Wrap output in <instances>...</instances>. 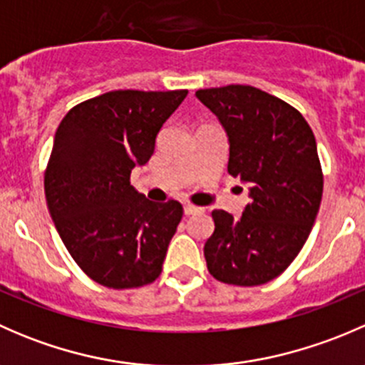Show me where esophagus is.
<instances>
[{"mask_svg": "<svg viewBox=\"0 0 365 365\" xmlns=\"http://www.w3.org/2000/svg\"><path fill=\"white\" fill-rule=\"evenodd\" d=\"M183 212H185V215H194V213H200L201 208L196 205H190V203H185L183 205Z\"/></svg>", "mask_w": 365, "mask_h": 365, "instance_id": "1", "label": "esophagus"}]
</instances>
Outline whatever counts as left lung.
<instances>
[{
    "label": "left lung",
    "mask_w": 365,
    "mask_h": 365,
    "mask_svg": "<svg viewBox=\"0 0 365 365\" xmlns=\"http://www.w3.org/2000/svg\"><path fill=\"white\" fill-rule=\"evenodd\" d=\"M196 97L226 128L227 173L251 185L240 219L212 212L206 267L224 284H264L293 263L318 215L323 171L314 134L300 111L259 88L230 84Z\"/></svg>",
    "instance_id": "left-lung-1"
}]
</instances>
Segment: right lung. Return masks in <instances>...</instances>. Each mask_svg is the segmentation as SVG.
<instances>
[{"instance_id":"add662e5","label":"right lung","mask_w":365,"mask_h":365,"mask_svg":"<svg viewBox=\"0 0 365 365\" xmlns=\"http://www.w3.org/2000/svg\"><path fill=\"white\" fill-rule=\"evenodd\" d=\"M187 93L108 91L73 106L58 127L43 175L47 208L73 261L106 288H141L160 275L183 208L146 200L130 173L153 155Z\"/></svg>"}]
</instances>
